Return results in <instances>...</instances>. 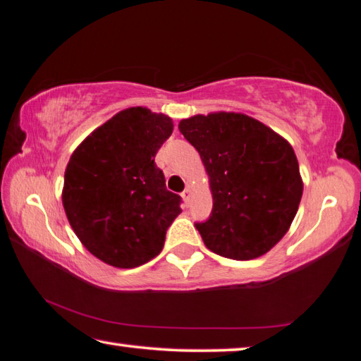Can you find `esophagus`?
<instances>
[{
  "mask_svg": "<svg viewBox=\"0 0 361 361\" xmlns=\"http://www.w3.org/2000/svg\"><path fill=\"white\" fill-rule=\"evenodd\" d=\"M181 197H183V200H185V202H186V204H189V200H191V189H189V188H186V189H185V191H183V192H181Z\"/></svg>",
  "mask_w": 361,
  "mask_h": 361,
  "instance_id": "obj_1",
  "label": "esophagus"
}]
</instances>
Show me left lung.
I'll list each match as a JSON object with an SVG mask.
<instances>
[{
	"label": "left lung",
	"instance_id": "left-lung-1",
	"mask_svg": "<svg viewBox=\"0 0 361 361\" xmlns=\"http://www.w3.org/2000/svg\"><path fill=\"white\" fill-rule=\"evenodd\" d=\"M178 129L210 176L213 209L195 223L207 248L237 261L267 253L290 229L302 197L291 145L239 113L197 114Z\"/></svg>",
	"mask_w": 361,
	"mask_h": 361
}]
</instances>
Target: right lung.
Returning <instances> with one entry per match:
<instances>
[{"instance_id": "1", "label": "right lung", "mask_w": 361, "mask_h": 361, "mask_svg": "<svg viewBox=\"0 0 361 361\" xmlns=\"http://www.w3.org/2000/svg\"><path fill=\"white\" fill-rule=\"evenodd\" d=\"M166 114L135 106L113 116L78 146L65 170L63 207L82 245L109 266L156 258L181 197L166 188L154 157L172 135Z\"/></svg>"}]
</instances>
